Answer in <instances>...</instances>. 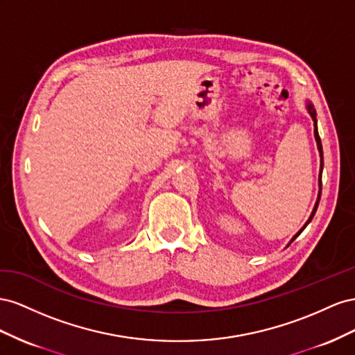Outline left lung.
I'll return each mask as SVG.
<instances>
[{
    "label": "left lung",
    "instance_id": "left-lung-1",
    "mask_svg": "<svg viewBox=\"0 0 355 355\" xmlns=\"http://www.w3.org/2000/svg\"><path fill=\"white\" fill-rule=\"evenodd\" d=\"M306 108H308V113L311 114V117H312V120H313V135H315V141H317V147H318V151H320V157H321V165H320V191H318V199H317V202H315V207H313V211H312V214H311V217H309V220L306 221V225L303 226L297 234L295 235V238L291 239V242L295 241L300 234H302V230L305 229L309 223H311V220L313 218V216H315V211H317V208H318V204H320V198H321V172H322V165H324V162H322V146H321V139H320V135H318V128H317V113H315V110H313V105L311 104V103H308L306 104Z\"/></svg>",
    "mask_w": 355,
    "mask_h": 355
}]
</instances>
